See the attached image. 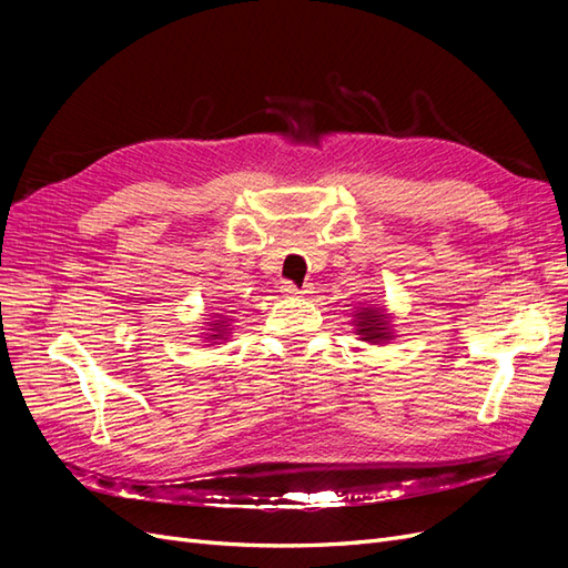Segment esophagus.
Returning a JSON list of instances; mask_svg holds the SVG:
<instances>
[{
  "label": "esophagus",
  "instance_id": "1",
  "mask_svg": "<svg viewBox=\"0 0 568 568\" xmlns=\"http://www.w3.org/2000/svg\"><path fill=\"white\" fill-rule=\"evenodd\" d=\"M282 291L284 294H288V296H296V294H305V288H301V286H296L294 282H282Z\"/></svg>",
  "mask_w": 568,
  "mask_h": 568
}]
</instances>
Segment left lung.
<instances>
[{
  "label": "left lung",
  "mask_w": 568,
  "mask_h": 568,
  "mask_svg": "<svg viewBox=\"0 0 568 568\" xmlns=\"http://www.w3.org/2000/svg\"><path fill=\"white\" fill-rule=\"evenodd\" d=\"M357 326H359V334L365 336V341H384L388 338L386 332V317L382 315V311H376V307H365L363 313H357Z\"/></svg>",
  "instance_id": "8db88e82"
}]
</instances>
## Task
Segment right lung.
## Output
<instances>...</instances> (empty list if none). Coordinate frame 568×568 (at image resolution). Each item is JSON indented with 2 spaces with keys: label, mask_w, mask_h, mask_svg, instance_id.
I'll use <instances>...</instances> for the list:
<instances>
[{
  "label": "right lung",
  "mask_w": 568,
  "mask_h": 568,
  "mask_svg": "<svg viewBox=\"0 0 568 568\" xmlns=\"http://www.w3.org/2000/svg\"><path fill=\"white\" fill-rule=\"evenodd\" d=\"M215 329H222V326H215ZM220 334H225V332H220ZM220 334H213V336H220Z\"/></svg>",
  "instance_id": "right-lung-1"
}]
</instances>
